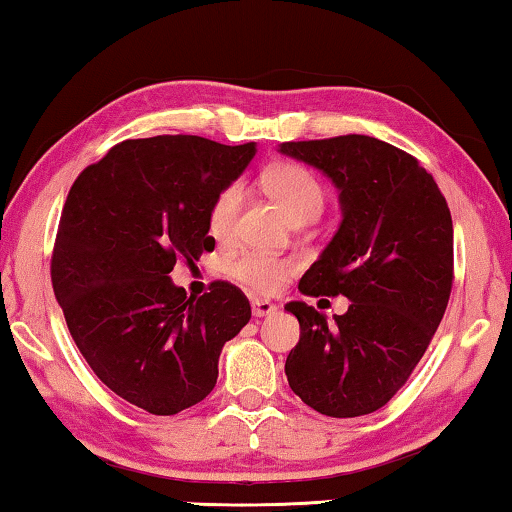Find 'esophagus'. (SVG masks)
<instances>
[{"mask_svg": "<svg viewBox=\"0 0 512 512\" xmlns=\"http://www.w3.org/2000/svg\"><path fill=\"white\" fill-rule=\"evenodd\" d=\"M277 307L273 305V302H268V300H262V298H257V300H253V316H257V318H262V316H268V314H273Z\"/></svg>", "mask_w": 512, "mask_h": 512, "instance_id": "esophagus-1", "label": "esophagus"}]
</instances>
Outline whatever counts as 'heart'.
I'll list each match as a JSON object with an SVG mask.
<instances>
[{"label": "heart", "mask_w": 512, "mask_h": 512, "mask_svg": "<svg viewBox=\"0 0 512 512\" xmlns=\"http://www.w3.org/2000/svg\"><path fill=\"white\" fill-rule=\"evenodd\" d=\"M262 187L287 212L293 223L314 221L325 207L323 185H320L314 173L298 162H280L268 167L262 173ZM241 205H244V185H241V180H232V183L219 189L210 210H207V228H210V235L214 239H232L237 230ZM225 271L244 287L257 293H275L293 271V262L284 257L246 250V253L230 257Z\"/></svg>", "instance_id": "heart-1"}]
</instances>
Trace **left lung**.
Returning a JSON list of instances; mask_svg holds the SVG:
<instances>
[{"instance_id": "left-lung-1", "label": "left lung", "mask_w": 512, "mask_h": 512, "mask_svg": "<svg viewBox=\"0 0 512 512\" xmlns=\"http://www.w3.org/2000/svg\"><path fill=\"white\" fill-rule=\"evenodd\" d=\"M341 192L343 221L298 289L345 296L327 318L289 302L300 341L284 372L291 391L329 418H357L400 391L443 320L454 282V228L443 192L418 158L368 135L284 142Z\"/></svg>"}]
</instances>
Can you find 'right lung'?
Here are the masks:
<instances>
[{
  "label": "right lung",
  "mask_w": 512,
  "mask_h": 512,
  "mask_svg": "<svg viewBox=\"0 0 512 512\" xmlns=\"http://www.w3.org/2000/svg\"><path fill=\"white\" fill-rule=\"evenodd\" d=\"M255 142L158 135L112 146L69 189L51 284L83 359L121 400L173 415L212 393L225 341L250 320L235 284L187 298L169 273L214 250L207 210Z\"/></svg>",
  "instance_id": "obj_1"
}]
</instances>
